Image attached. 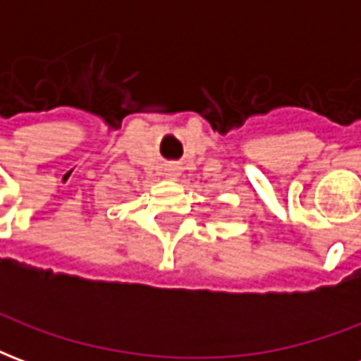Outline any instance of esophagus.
<instances>
[{
	"label": "esophagus",
	"mask_w": 361,
	"mask_h": 361,
	"mask_svg": "<svg viewBox=\"0 0 361 361\" xmlns=\"http://www.w3.org/2000/svg\"><path fill=\"white\" fill-rule=\"evenodd\" d=\"M164 172H166V176H168V178H173V180H176V178L180 176V166H176V164L166 166Z\"/></svg>",
	"instance_id": "34e87169"
}]
</instances>
